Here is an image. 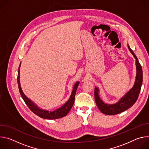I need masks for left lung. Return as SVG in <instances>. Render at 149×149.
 Here are the masks:
<instances>
[{
  "mask_svg": "<svg viewBox=\"0 0 149 149\" xmlns=\"http://www.w3.org/2000/svg\"><path fill=\"white\" fill-rule=\"evenodd\" d=\"M128 48L136 59V77L134 86L117 103L114 104H105L100 98L98 88L95 87L94 97L96 104L101 113L107 115H116L129 109L136 102L139 95L143 82V71L141 66L136 55L128 45Z\"/></svg>",
  "mask_w": 149,
  "mask_h": 149,
  "instance_id": "obj_1",
  "label": "left lung"
}]
</instances>
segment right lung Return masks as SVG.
Segmentation results:
<instances>
[{"label": "right lung", "instance_id": "add662e5", "mask_svg": "<svg viewBox=\"0 0 149 149\" xmlns=\"http://www.w3.org/2000/svg\"><path fill=\"white\" fill-rule=\"evenodd\" d=\"M21 62L20 63V65L18 68V74H17V84L19 90V92L20 94L21 97L24 100L26 104L28 105L29 109L36 115L39 116L40 118H44V119H48V120H54L58 119L59 118H62L67 115V114L70 112L71 108L74 103L75 100V93L77 90V88L79 86V82H77L74 86V88L71 93V95L69 98V100L63 104L62 107L60 108L53 111H49L47 110H42L39 109L36 105H35L31 100H29L24 93L22 91V88L20 87V67Z\"/></svg>", "mask_w": 149, "mask_h": 149}]
</instances>
